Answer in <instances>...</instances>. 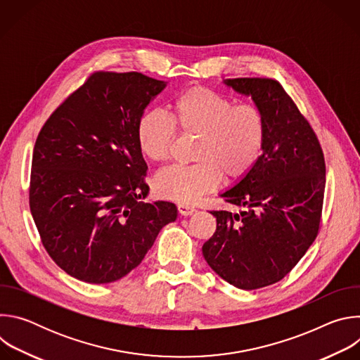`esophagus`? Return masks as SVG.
Masks as SVG:
<instances>
[{
    "instance_id": "1",
    "label": "esophagus",
    "mask_w": 360,
    "mask_h": 360,
    "mask_svg": "<svg viewBox=\"0 0 360 360\" xmlns=\"http://www.w3.org/2000/svg\"><path fill=\"white\" fill-rule=\"evenodd\" d=\"M178 211L181 215L184 217H188V215H192L196 210L193 207H191V205H186V203H178Z\"/></svg>"
}]
</instances>
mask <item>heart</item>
I'll return each instance as SVG.
<instances>
[{"instance_id":"b5f03b06","label":"heart","mask_w":360,"mask_h":360,"mask_svg":"<svg viewBox=\"0 0 360 360\" xmlns=\"http://www.w3.org/2000/svg\"><path fill=\"white\" fill-rule=\"evenodd\" d=\"M169 120L146 112L136 127L143 155L165 161L175 139V128L196 136L191 165H172L155 176L157 191L168 199L188 203L226 179L243 176L258 160L265 139V118L253 104H238L210 88L195 86L181 94L169 108Z\"/></svg>"}]
</instances>
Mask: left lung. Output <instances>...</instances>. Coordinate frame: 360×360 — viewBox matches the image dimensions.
Masks as SVG:
<instances>
[{
	"label": "left lung",
	"instance_id": "left-lung-1",
	"mask_svg": "<svg viewBox=\"0 0 360 360\" xmlns=\"http://www.w3.org/2000/svg\"><path fill=\"white\" fill-rule=\"evenodd\" d=\"M265 118L262 155L219 195L238 212L212 211L215 233L202 255L232 286L259 289L288 275L314 243L322 214L325 160L319 141L279 82L224 79Z\"/></svg>",
	"mask_w": 360,
	"mask_h": 360
}]
</instances>
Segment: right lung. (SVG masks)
Listing matches in <instances>:
<instances>
[{"mask_svg":"<svg viewBox=\"0 0 360 360\" xmlns=\"http://www.w3.org/2000/svg\"><path fill=\"white\" fill-rule=\"evenodd\" d=\"M167 84L141 72H95L37 138L31 214L48 255L78 281L124 278L178 217L172 202H143L148 167L136 141L138 121Z\"/></svg>","mask_w":360,"mask_h":360,"instance_id":"add662e5","label":"right lung"}]
</instances>
